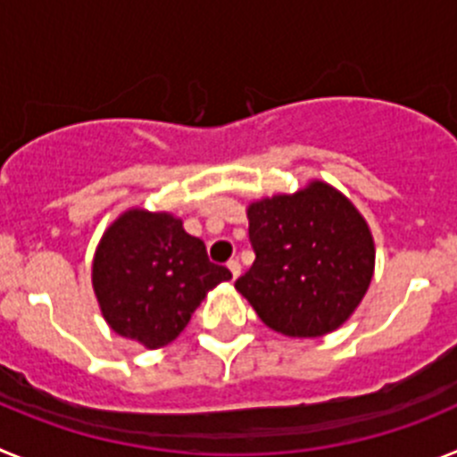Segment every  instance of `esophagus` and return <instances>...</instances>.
I'll return each mask as SVG.
<instances>
[{
    "mask_svg": "<svg viewBox=\"0 0 457 457\" xmlns=\"http://www.w3.org/2000/svg\"><path fill=\"white\" fill-rule=\"evenodd\" d=\"M226 268L231 270L233 278L240 277V261H237V258H231V261H228V263H226Z\"/></svg>",
    "mask_w": 457,
    "mask_h": 457,
    "instance_id": "34e87169",
    "label": "esophagus"
}]
</instances>
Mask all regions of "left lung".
<instances>
[{
  "instance_id": "1",
  "label": "left lung",
  "mask_w": 457,
  "mask_h": 457,
  "mask_svg": "<svg viewBox=\"0 0 457 457\" xmlns=\"http://www.w3.org/2000/svg\"><path fill=\"white\" fill-rule=\"evenodd\" d=\"M256 261L236 288L258 318L286 337L332 332L357 309L373 277L369 226L341 192L311 183L297 194L252 204Z\"/></svg>"
}]
</instances>
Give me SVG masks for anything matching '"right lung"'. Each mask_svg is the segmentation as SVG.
<instances>
[{
  "label": "right lung",
  "instance_id": "right-lung-1",
  "mask_svg": "<svg viewBox=\"0 0 457 457\" xmlns=\"http://www.w3.org/2000/svg\"><path fill=\"white\" fill-rule=\"evenodd\" d=\"M231 278L205 245L167 212L130 210L104 233L93 290L116 334L162 348L179 337L210 288Z\"/></svg>",
  "mask_w": 457,
  "mask_h": 457
}]
</instances>
